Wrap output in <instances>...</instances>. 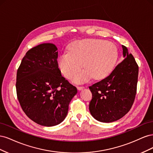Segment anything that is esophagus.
Masks as SVG:
<instances>
[{"label":"esophagus","instance_id":"obj_1","mask_svg":"<svg viewBox=\"0 0 153 153\" xmlns=\"http://www.w3.org/2000/svg\"><path fill=\"white\" fill-rule=\"evenodd\" d=\"M77 89H78V90L80 91L83 89H84V86H77Z\"/></svg>","mask_w":153,"mask_h":153}]
</instances>
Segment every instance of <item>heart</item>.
<instances>
[{"mask_svg":"<svg viewBox=\"0 0 153 153\" xmlns=\"http://www.w3.org/2000/svg\"><path fill=\"white\" fill-rule=\"evenodd\" d=\"M116 46L110 41L85 39L73 42L68 53L58 59V67L62 75L71 79L83 67L85 70L73 78L76 83L87 81L92 76L98 80L107 76L112 70L117 59Z\"/></svg>","mask_w":153,"mask_h":153,"instance_id":"heart-1","label":"heart"}]
</instances>
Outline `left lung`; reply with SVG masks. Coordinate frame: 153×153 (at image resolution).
<instances>
[{"mask_svg":"<svg viewBox=\"0 0 153 153\" xmlns=\"http://www.w3.org/2000/svg\"><path fill=\"white\" fill-rule=\"evenodd\" d=\"M124 60L102 80L89 86V111L97 121L112 123L131 109L135 98L138 66L132 54L122 45Z\"/></svg>","mask_w":153,"mask_h":153,"instance_id":"left-lung-1","label":"left lung"}]
</instances>
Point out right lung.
<instances>
[{
	"instance_id": "right-lung-1",
	"label": "right lung",
	"mask_w": 153,
	"mask_h": 153,
	"mask_svg": "<svg viewBox=\"0 0 153 153\" xmlns=\"http://www.w3.org/2000/svg\"><path fill=\"white\" fill-rule=\"evenodd\" d=\"M57 58L56 46L40 44L26 53L17 71L16 89L21 107L27 117L41 126L62 123L77 93L76 87L62 76Z\"/></svg>"
}]
</instances>
